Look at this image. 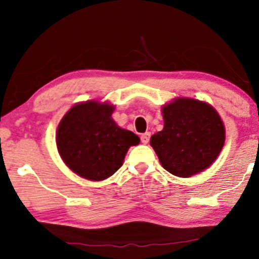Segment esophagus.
I'll return each instance as SVG.
<instances>
[{"label": "esophagus", "instance_id": "34e87169", "mask_svg": "<svg viewBox=\"0 0 259 259\" xmlns=\"http://www.w3.org/2000/svg\"><path fill=\"white\" fill-rule=\"evenodd\" d=\"M150 136H151V134L150 133H145V134H142L141 136H140V139H141V142L142 144H148V141H150Z\"/></svg>", "mask_w": 259, "mask_h": 259}]
</instances>
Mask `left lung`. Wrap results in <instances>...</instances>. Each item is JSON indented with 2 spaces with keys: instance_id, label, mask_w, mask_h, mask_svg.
Segmentation results:
<instances>
[{
  "instance_id": "obj_1",
  "label": "left lung",
  "mask_w": 259,
  "mask_h": 259,
  "mask_svg": "<svg viewBox=\"0 0 259 259\" xmlns=\"http://www.w3.org/2000/svg\"><path fill=\"white\" fill-rule=\"evenodd\" d=\"M162 113L164 127L150 141L162 167L189 178L212 165L225 141L218 112L206 102L179 97L163 106Z\"/></svg>"
}]
</instances>
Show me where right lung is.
Masks as SVG:
<instances>
[{
	"label": "right lung",
	"mask_w": 259,
	"mask_h": 259,
	"mask_svg": "<svg viewBox=\"0 0 259 259\" xmlns=\"http://www.w3.org/2000/svg\"><path fill=\"white\" fill-rule=\"evenodd\" d=\"M114 106L86 101L69 109L59 123L56 142L65 164L84 179L101 181L123 165L138 135L121 129L112 118Z\"/></svg>",
	"instance_id": "1"
}]
</instances>
